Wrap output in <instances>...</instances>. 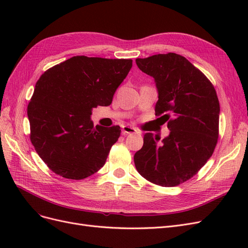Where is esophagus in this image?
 Here are the masks:
<instances>
[{
    "mask_svg": "<svg viewBox=\"0 0 248 248\" xmlns=\"http://www.w3.org/2000/svg\"><path fill=\"white\" fill-rule=\"evenodd\" d=\"M122 133L123 134H129V133H138V130L131 126H123L122 127Z\"/></svg>",
    "mask_w": 248,
    "mask_h": 248,
    "instance_id": "34e87169",
    "label": "esophagus"
}]
</instances>
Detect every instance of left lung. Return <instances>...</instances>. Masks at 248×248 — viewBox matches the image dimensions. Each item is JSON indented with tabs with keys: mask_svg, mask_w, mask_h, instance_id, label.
<instances>
[{
	"mask_svg": "<svg viewBox=\"0 0 248 248\" xmlns=\"http://www.w3.org/2000/svg\"><path fill=\"white\" fill-rule=\"evenodd\" d=\"M136 62L154 78L158 93L155 114L163 115L170 134L158 142L153 133H145L134 164L148 181L177 186L212 156L218 139L219 101L210 80L182 56L169 52Z\"/></svg>",
	"mask_w": 248,
	"mask_h": 248,
	"instance_id": "1",
	"label": "left lung"
}]
</instances>
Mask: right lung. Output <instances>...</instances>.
<instances>
[{"mask_svg": "<svg viewBox=\"0 0 248 248\" xmlns=\"http://www.w3.org/2000/svg\"><path fill=\"white\" fill-rule=\"evenodd\" d=\"M132 60L72 57L44 72L28 106L31 141L56 174L80 180L98 171L120 126H94L92 109L108 107Z\"/></svg>", "mask_w": 248, "mask_h": 248, "instance_id": "right-lung-1", "label": "right lung"}]
</instances>
